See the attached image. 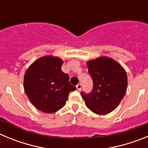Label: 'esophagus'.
I'll return each mask as SVG.
<instances>
[{"label":"esophagus","mask_w":148,"mask_h":148,"mask_svg":"<svg viewBox=\"0 0 148 148\" xmlns=\"http://www.w3.org/2000/svg\"><path fill=\"white\" fill-rule=\"evenodd\" d=\"M82 84H77V85H76V88H77V90H78V91H80V90H82Z\"/></svg>","instance_id":"34e87169"}]
</instances>
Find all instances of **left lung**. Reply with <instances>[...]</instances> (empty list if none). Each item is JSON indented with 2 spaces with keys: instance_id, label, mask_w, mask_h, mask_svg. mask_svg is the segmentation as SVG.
Here are the masks:
<instances>
[{
  "instance_id": "obj_1",
  "label": "left lung",
  "mask_w": 148,
  "mask_h": 148,
  "mask_svg": "<svg viewBox=\"0 0 148 148\" xmlns=\"http://www.w3.org/2000/svg\"><path fill=\"white\" fill-rule=\"evenodd\" d=\"M87 67L93 87L89 93L81 92L86 106L96 114L110 113L116 109L126 92V72L114 60L107 57L89 61Z\"/></svg>"
}]
</instances>
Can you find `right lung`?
<instances>
[{"mask_svg": "<svg viewBox=\"0 0 148 148\" xmlns=\"http://www.w3.org/2000/svg\"><path fill=\"white\" fill-rule=\"evenodd\" d=\"M63 61L45 56L27 69L24 90L32 104L39 110L55 113L66 104L69 93L76 89L69 82L70 76L61 70Z\"/></svg>", "mask_w": 148, "mask_h": 148, "instance_id": "add662e5", "label": "right lung"}]
</instances>
